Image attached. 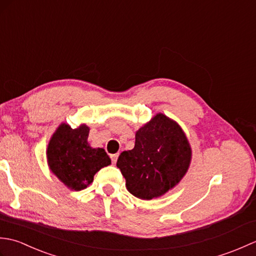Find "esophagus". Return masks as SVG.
Here are the masks:
<instances>
[{"label":"esophagus","instance_id":"34e87169","mask_svg":"<svg viewBox=\"0 0 256 256\" xmlns=\"http://www.w3.org/2000/svg\"><path fill=\"white\" fill-rule=\"evenodd\" d=\"M110 157H111V160H112V162L114 164V162H116V160H118V154H112V155H110Z\"/></svg>","mask_w":256,"mask_h":256}]
</instances>
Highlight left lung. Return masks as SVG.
I'll list each match as a JSON object with an SVG mask.
<instances>
[{
    "label": "left lung",
    "mask_w": 256,
    "mask_h": 256,
    "mask_svg": "<svg viewBox=\"0 0 256 256\" xmlns=\"http://www.w3.org/2000/svg\"><path fill=\"white\" fill-rule=\"evenodd\" d=\"M192 150L180 126L157 114L135 135V146L120 154L116 166L135 197L150 200L164 194L186 174Z\"/></svg>",
    "instance_id": "obj_1"
}]
</instances>
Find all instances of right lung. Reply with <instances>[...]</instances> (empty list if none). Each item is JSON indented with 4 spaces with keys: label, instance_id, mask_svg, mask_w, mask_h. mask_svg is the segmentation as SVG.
<instances>
[{
    "label": "right lung",
    "instance_id": "obj_1",
    "mask_svg": "<svg viewBox=\"0 0 256 256\" xmlns=\"http://www.w3.org/2000/svg\"><path fill=\"white\" fill-rule=\"evenodd\" d=\"M88 135L89 128L86 125L74 130L68 124H62L47 148L52 172L68 188L77 192L88 187L96 172L111 164L104 150L90 148Z\"/></svg>",
    "mask_w": 256,
    "mask_h": 256
}]
</instances>
